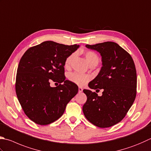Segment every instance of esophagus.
I'll list each match as a JSON object with an SVG mask.
<instances>
[{
  "label": "esophagus",
  "instance_id": "esophagus-1",
  "mask_svg": "<svg viewBox=\"0 0 151 151\" xmlns=\"http://www.w3.org/2000/svg\"><path fill=\"white\" fill-rule=\"evenodd\" d=\"M78 91H79V93H81L82 91H83V89H82L81 87H79L78 88Z\"/></svg>",
  "mask_w": 151,
  "mask_h": 151
}]
</instances>
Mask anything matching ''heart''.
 I'll use <instances>...</instances> for the list:
<instances>
[{
	"label": "heart",
	"instance_id": "b5f03b06",
	"mask_svg": "<svg viewBox=\"0 0 151 151\" xmlns=\"http://www.w3.org/2000/svg\"><path fill=\"white\" fill-rule=\"evenodd\" d=\"M83 55H84L86 61L89 66L91 65H97L99 61V57L97 54L91 50H84L83 51ZM74 56V54H72L68 56L66 58L64 62V67L66 68H70L71 63H72V59ZM69 80L79 86H84L85 84L91 79V77L88 75L81 74L78 72H74L70 73L69 77Z\"/></svg>",
	"mask_w": 151,
	"mask_h": 151
}]
</instances>
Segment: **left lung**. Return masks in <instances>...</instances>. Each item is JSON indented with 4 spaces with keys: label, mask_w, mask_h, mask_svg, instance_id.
Listing matches in <instances>:
<instances>
[{
    "label": "left lung",
    "mask_w": 151,
    "mask_h": 151,
    "mask_svg": "<svg viewBox=\"0 0 151 151\" xmlns=\"http://www.w3.org/2000/svg\"><path fill=\"white\" fill-rule=\"evenodd\" d=\"M88 49L96 50L102 56L101 69L89 82L90 89H102V95L83 89L87 101L83 106L85 118L102 128L122 121L132 106L136 96L137 73L132 56L114 42H104Z\"/></svg>",
    "instance_id": "obj_1"
}]
</instances>
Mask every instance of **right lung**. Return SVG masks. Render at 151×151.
Segmentation results:
<instances>
[{
  "mask_svg": "<svg viewBox=\"0 0 151 151\" xmlns=\"http://www.w3.org/2000/svg\"><path fill=\"white\" fill-rule=\"evenodd\" d=\"M79 45L47 41L27 50L17 70L16 92L26 116L39 125H48L63 114L78 87L64 76V62ZM51 81L63 83L50 87Z\"/></svg>",
  "mask_w": 151,
  "mask_h": 151,
  "instance_id": "right-lung-1",
  "label": "right lung"
}]
</instances>
